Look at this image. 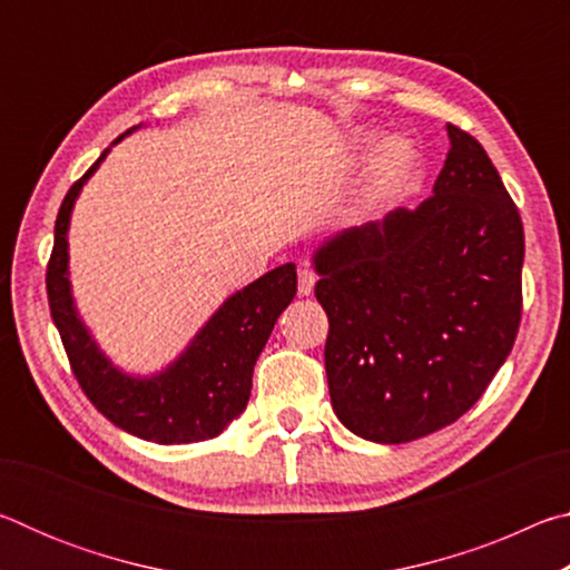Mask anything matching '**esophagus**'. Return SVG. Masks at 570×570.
I'll return each instance as SVG.
<instances>
[{
    "instance_id": "obj_1",
    "label": "esophagus",
    "mask_w": 570,
    "mask_h": 570,
    "mask_svg": "<svg viewBox=\"0 0 570 570\" xmlns=\"http://www.w3.org/2000/svg\"><path fill=\"white\" fill-rule=\"evenodd\" d=\"M316 274L308 272V268H298V296H308L314 292Z\"/></svg>"
}]
</instances>
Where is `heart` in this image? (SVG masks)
Returning <instances> with one entry per match:
<instances>
[{"label": "heart", "mask_w": 570, "mask_h": 570, "mask_svg": "<svg viewBox=\"0 0 570 570\" xmlns=\"http://www.w3.org/2000/svg\"><path fill=\"white\" fill-rule=\"evenodd\" d=\"M412 163V150L407 142L402 140H390L384 142V148L380 153L377 168H374V178L372 186L366 190V204H380V200L387 196V193L397 186V180L407 173Z\"/></svg>", "instance_id": "b5f03b06"}]
</instances>
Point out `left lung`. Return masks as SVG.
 Wrapping results in <instances>:
<instances>
[{
	"label": "left lung",
	"instance_id": "8db88e82",
	"mask_svg": "<svg viewBox=\"0 0 570 570\" xmlns=\"http://www.w3.org/2000/svg\"><path fill=\"white\" fill-rule=\"evenodd\" d=\"M448 135L430 198L342 230L314 256L332 407L382 445L462 417L508 360L523 312V220L485 148L455 125Z\"/></svg>",
	"mask_w": 570,
	"mask_h": 570
}]
</instances>
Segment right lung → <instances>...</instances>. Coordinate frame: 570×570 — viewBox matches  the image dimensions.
I'll return each instance as SVG.
<instances>
[{
  "label": "right lung",
  "mask_w": 570,
  "mask_h": 570,
  "mask_svg": "<svg viewBox=\"0 0 570 570\" xmlns=\"http://www.w3.org/2000/svg\"><path fill=\"white\" fill-rule=\"evenodd\" d=\"M125 135L115 138V142H120ZM108 153L110 148L102 150L90 170L72 183L55 220V246L47 264V298H50L52 322L60 332L67 360L82 392L112 424L158 445L210 440L246 410L254 364L278 314L296 296V266H278L226 298L168 370L153 377H130L120 372L98 350L77 316L70 292V266H67L70 262L67 228H70L72 206Z\"/></svg>",
  "instance_id": "add662e5"
}]
</instances>
